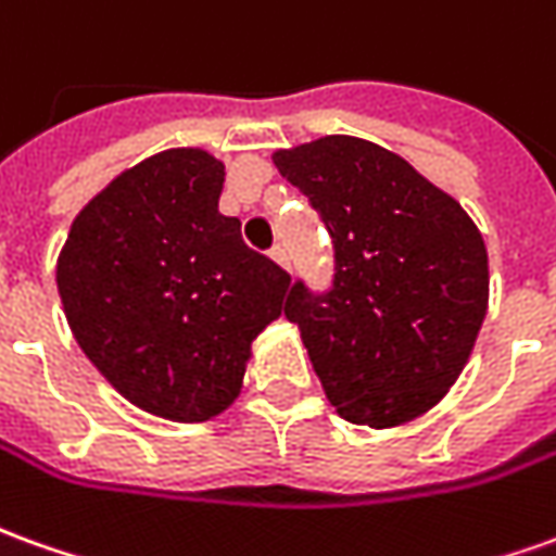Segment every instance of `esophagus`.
Instances as JSON below:
<instances>
[{"label": "esophagus", "instance_id": "esophagus-1", "mask_svg": "<svg viewBox=\"0 0 556 556\" xmlns=\"http://www.w3.org/2000/svg\"><path fill=\"white\" fill-rule=\"evenodd\" d=\"M270 258H274V262H277L279 267H286V270H289V255H286V247H274V250H270Z\"/></svg>", "mask_w": 556, "mask_h": 556}]
</instances>
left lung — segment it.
Segmentation results:
<instances>
[{
	"label": "left lung",
	"instance_id": "1",
	"mask_svg": "<svg viewBox=\"0 0 556 556\" xmlns=\"http://www.w3.org/2000/svg\"><path fill=\"white\" fill-rule=\"evenodd\" d=\"M333 240V289L291 286L286 318L340 418L397 427L457 382L488 313V250L467 211L397 153L325 135L274 153Z\"/></svg>",
	"mask_w": 556,
	"mask_h": 556
}]
</instances>
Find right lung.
I'll return each mask as SVG.
<instances>
[{"label": "right lung", "mask_w": 556, "mask_h": 556, "mask_svg": "<svg viewBox=\"0 0 556 556\" xmlns=\"http://www.w3.org/2000/svg\"><path fill=\"white\" fill-rule=\"evenodd\" d=\"M225 165L174 147L116 174L77 213L56 289L77 345L138 409L211 421L243 388L252 340L291 277L219 213Z\"/></svg>", "instance_id": "1"}]
</instances>
